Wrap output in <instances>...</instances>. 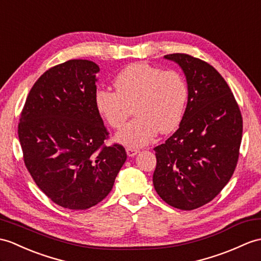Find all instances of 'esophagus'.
Listing matches in <instances>:
<instances>
[{
	"label": "esophagus",
	"instance_id": "1",
	"mask_svg": "<svg viewBox=\"0 0 261 261\" xmlns=\"http://www.w3.org/2000/svg\"><path fill=\"white\" fill-rule=\"evenodd\" d=\"M139 153V150L138 149H135V148H131V147H128L126 148V154H128L129 156H135Z\"/></svg>",
	"mask_w": 261,
	"mask_h": 261
}]
</instances>
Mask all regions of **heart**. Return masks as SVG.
Returning a JSON list of instances; mask_svg holds the SVG:
<instances>
[{
	"instance_id": "b5f03b06",
	"label": "heart",
	"mask_w": 261,
	"mask_h": 261,
	"mask_svg": "<svg viewBox=\"0 0 261 261\" xmlns=\"http://www.w3.org/2000/svg\"><path fill=\"white\" fill-rule=\"evenodd\" d=\"M116 91L98 89L94 105L102 119L121 129L135 111L137 117L116 139L128 147H142L156 133H170L180 125L188 101L184 76L173 70L162 71L143 62L126 65L113 80Z\"/></svg>"
}]
</instances>
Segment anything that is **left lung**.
Masks as SVG:
<instances>
[{
  "label": "left lung",
  "mask_w": 261,
  "mask_h": 261,
  "mask_svg": "<svg viewBox=\"0 0 261 261\" xmlns=\"http://www.w3.org/2000/svg\"><path fill=\"white\" fill-rule=\"evenodd\" d=\"M165 59L182 69L188 103L179 129L154 148L153 186L168 204L193 210L219 195L233 174L242 117L231 90L213 65L185 53Z\"/></svg>",
  "instance_id": "8db88e82"
}]
</instances>
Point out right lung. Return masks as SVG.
I'll list each match as a JSON object with an SVG mask.
<instances>
[{"label":"right lung","instance_id":"right-lung-1","mask_svg":"<svg viewBox=\"0 0 261 261\" xmlns=\"http://www.w3.org/2000/svg\"><path fill=\"white\" fill-rule=\"evenodd\" d=\"M99 71L89 60L48 69L30 91L17 130L36 186L72 210L102 201L126 160L122 145L105 144L109 132L94 105Z\"/></svg>","mask_w":261,"mask_h":261}]
</instances>
